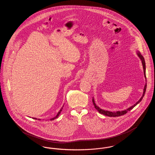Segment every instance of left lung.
<instances>
[{"label":"left lung","mask_w":155,"mask_h":155,"mask_svg":"<svg viewBox=\"0 0 155 155\" xmlns=\"http://www.w3.org/2000/svg\"><path fill=\"white\" fill-rule=\"evenodd\" d=\"M137 55L138 56V57L140 58V60L142 61V66H143V73H144V75H145V77L146 78V81H147V78H146V73H145V70H146V66H145V59L143 58V57L142 56V54H140V52L139 51H137ZM146 89H147V83L145 84V87H144V89H143V95L142 97H140V99L135 103L134 104V105H133L132 106H131L130 107H129L128 109H126L125 110L122 111H110L104 110H103L102 109H101L100 107H99L96 104V103L95 102V101L94 99V97L92 99V102L94 103V107L100 113L102 114L104 116H109V117H118V116H123L124 114H126L128 111H130L131 110H132L133 108L136 106L137 105L138 103L140 102V101H142V99H143V97L145 95V91H146Z\"/></svg>","instance_id":"1"}]
</instances>
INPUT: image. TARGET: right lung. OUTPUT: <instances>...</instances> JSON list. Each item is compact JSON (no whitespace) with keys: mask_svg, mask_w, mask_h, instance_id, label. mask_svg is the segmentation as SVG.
<instances>
[{"mask_svg":"<svg viewBox=\"0 0 155 155\" xmlns=\"http://www.w3.org/2000/svg\"><path fill=\"white\" fill-rule=\"evenodd\" d=\"M64 106H63V107ZM63 107L61 108V109L60 110V111H59V112H58V113L57 114V115L54 117H53V118H51V120H54L55 118H58V116H59V114H60V113H61V110H62V109H63ZM33 119H35V120H41V119H39V118H32Z\"/></svg>","mask_w":155,"mask_h":155,"instance_id":"obj_1","label":"right lung"}]
</instances>
